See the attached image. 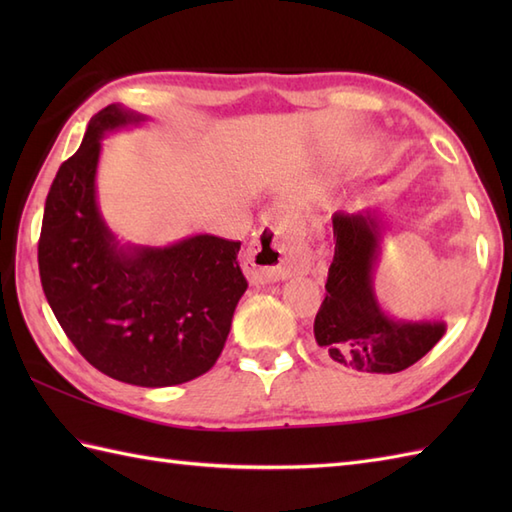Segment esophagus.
<instances>
[{"label": "esophagus", "instance_id": "esophagus-1", "mask_svg": "<svg viewBox=\"0 0 512 512\" xmlns=\"http://www.w3.org/2000/svg\"><path fill=\"white\" fill-rule=\"evenodd\" d=\"M301 233L292 217L273 213L259 228L244 255V273L253 281L288 279L306 266L301 253Z\"/></svg>", "mask_w": 512, "mask_h": 512}]
</instances>
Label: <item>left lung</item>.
<instances>
[{
    "label": "left lung",
    "mask_w": 512,
    "mask_h": 512,
    "mask_svg": "<svg viewBox=\"0 0 512 512\" xmlns=\"http://www.w3.org/2000/svg\"><path fill=\"white\" fill-rule=\"evenodd\" d=\"M334 259L314 339L332 361L358 372L396 374L436 345L447 323L442 319H400L376 297L374 275L389 224L378 209L354 215L334 213Z\"/></svg>",
    "instance_id": "obj_1"
}]
</instances>
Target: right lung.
I'll use <instances>...</instances> for the list:
<instances>
[{"label":"right lung","mask_w":512,"mask_h":512,"mask_svg":"<svg viewBox=\"0 0 512 512\" xmlns=\"http://www.w3.org/2000/svg\"><path fill=\"white\" fill-rule=\"evenodd\" d=\"M145 121L118 103L92 118L46 198L39 275L85 361L121 383L171 387L215 365L248 284L239 242L191 235L169 246L123 244L107 226L96 198L103 138Z\"/></svg>","instance_id":"add662e5"}]
</instances>
